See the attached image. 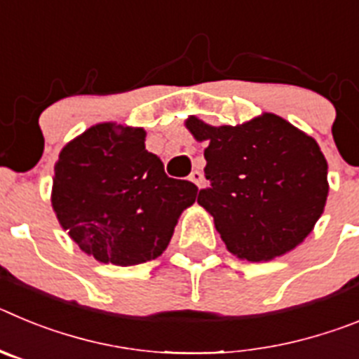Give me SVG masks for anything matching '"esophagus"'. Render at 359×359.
<instances>
[{"label": "esophagus", "mask_w": 359, "mask_h": 359, "mask_svg": "<svg viewBox=\"0 0 359 359\" xmlns=\"http://www.w3.org/2000/svg\"><path fill=\"white\" fill-rule=\"evenodd\" d=\"M189 180L192 183H196V185H198V187H201V183H203L201 170H192V172H190V176H189Z\"/></svg>", "instance_id": "obj_1"}]
</instances>
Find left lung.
<instances>
[{
	"mask_svg": "<svg viewBox=\"0 0 359 359\" xmlns=\"http://www.w3.org/2000/svg\"><path fill=\"white\" fill-rule=\"evenodd\" d=\"M196 140L207 142L198 203L214 215L226 248L261 262L302 243L327 199V161L311 136L271 113L212 128L187 120Z\"/></svg>",
	"mask_w": 359,
	"mask_h": 359,
	"instance_id": "obj_1",
	"label": "left lung"
}]
</instances>
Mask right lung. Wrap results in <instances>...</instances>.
Masks as SVG:
<instances>
[{
    "mask_svg": "<svg viewBox=\"0 0 359 359\" xmlns=\"http://www.w3.org/2000/svg\"><path fill=\"white\" fill-rule=\"evenodd\" d=\"M144 129L98 123L59 154L52 205L82 252L135 266L163 253L198 187L165 174L145 149Z\"/></svg>",
    "mask_w": 359,
    "mask_h": 359,
    "instance_id": "add662e5",
    "label": "right lung"
}]
</instances>
